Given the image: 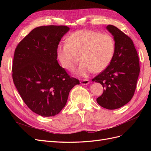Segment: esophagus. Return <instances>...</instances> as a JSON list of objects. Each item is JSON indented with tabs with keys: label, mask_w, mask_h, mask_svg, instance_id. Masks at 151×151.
I'll return each mask as SVG.
<instances>
[{
	"label": "esophagus",
	"mask_w": 151,
	"mask_h": 151,
	"mask_svg": "<svg viewBox=\"0 0 151 151\" xmlns=\"http://www.w3.org/2000/svg\"><path fill=\"white\" fill-rule=\"evenodd\" d=\"M81 84L82 85H87L89 84V81L88 79H84L81 81Z\"/></svg>",
	"instance_id": "obj_1"
}]
</instances>
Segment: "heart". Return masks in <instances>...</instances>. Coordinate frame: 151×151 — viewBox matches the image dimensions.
<instances>
[{
  "label": "heart",
  "mask_w": 151,
  "mask_h": 151,
  "mask_svg": "<svg viewBox=\"0 0 151 151\" xmlns=\"http://www.w3.org/2000/svg\"><path fill=\"white\" fill-rule=\"evenodd\" d=\"M115 52V42L112 36L91 29L74 32L67 38L66 43L58 44L57 47L58 60L62 67L68 70L74 69L81 57L83 62L76 72L80 76L106 69Z\"/></svg>",
  "instance_id": "1"
}]
</instances>
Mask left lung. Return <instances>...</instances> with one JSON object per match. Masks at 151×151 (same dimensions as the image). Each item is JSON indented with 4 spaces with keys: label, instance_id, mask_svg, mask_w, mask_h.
<instances>
[{
    "label": "left lung",
    "instance_id": "8db88e82",
    "mask_svg": "<svg viewBox=\"0 0 151 151\" xmlns=\"http://www.w3.org/2000/svg\"><path fill=\"white\" fill-rule=\"evenodd\" d=\"M107 29L115 42V52L110 64L96 76L93 81L99 83L104 89L97 103L108 109L121 108L133 97L140 72L139 60L132 39L113 25Z\"/></svg>",
    "mask_w": 151,
    "mask_h": 151
}]
</instances>
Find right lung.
<instances>
[{"label": "right lung", "mask_w": 151, "mask_h": 151, "mask_svg": "<svg viewBox=\"0 0 151 151\" xmlns=\"http://www.w3.org/2000/svg\"><path fill=\"white\" fill-rule=\"evenodd\" d=\"M66 26H43L17 45L12 63L14 84L28 107L42 116H53L65 106L70 91L79 84L57 62V47Z\"/></svg>", "instance_id": "1"}]
</instances>
